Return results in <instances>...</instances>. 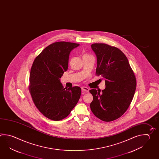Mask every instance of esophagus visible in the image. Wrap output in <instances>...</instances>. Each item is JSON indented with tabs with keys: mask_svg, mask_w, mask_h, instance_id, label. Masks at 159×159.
<instances>
[{
	"mask_svg": "<svg viewBox=\"0 0 159 159\" xmlns=\"http://www.w3.org/2000/svg\"><path fill=\"white\" fill-rule=\"evenodd\" d=\"M81 89H82L83 92H88L89 91V89L87 87H82L81 88Z\"/></svg>",
	"mask_w": 159,
	"mask_h": 159,
	"instance_id": "esophagus-1",
	"label": "esophagus"
}]
</instances>
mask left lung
Segmentation results:
<instances>
[{"label":"left lung","instance_id":"8db88e82","mask_svg":"<svg viewBox=\"0 0 159 159\" xmlns=\"http://www.w3.org/2000/svg\"><path fill=\"white\" fill-rule=\"evenodd\" d=\"M91 48L97 57L96 75L105 79V89L89 91L93 96L92 113L105 122L117 120L126 112L136 89L134 73L126 55L120 49L105 43H93Z\"/></svg>","mask_w":159,"mask_h":159}]
</instances>
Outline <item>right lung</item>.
<instances>
[{
    "label": "right lung",
    "mask_w": 159,
    "mask_h": 159,
    "mask_svg": "<svg viewBox=\"0 0 159 159\" xmlns=\"http://www.w3.org/2000/svg\"><path fill=\"white\" fill-rule=\"evenodd\" d=\"M79 44L57 42L47 46L33 63L29 89L36 107L46 117L60 120L67 117L81 95L79 87H63L60 81L67 70L69 55Z\"/></svg>",
    "instance_id": "add662e5"
}]
</instances>
